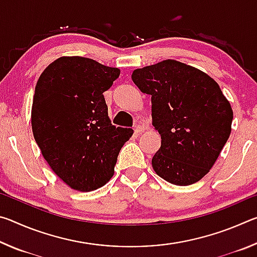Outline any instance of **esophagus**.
<instances>
[{
	"instance_id": "1",
	"label": "esophagus",
	"mask_w": 257,
	"mask_h": 257,
	"mask_svg": "<svg viewBox=\"0 0 257 257\" xmlns=\"http://www.w3.org/2000/svg\"><path fill=\"white\" fill-rule=\"evenodd\" d=\"M135 133L136 134H141V133H143L145 130V127L144 125H142V124H137V125H135Z\"/></svg>"
}]
</instances>
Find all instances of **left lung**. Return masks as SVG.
<instances>
[{
  "mask_svg": "<svg viewBox=\"0 0 257 257\" xmlns=\"http://www.w3.org/2000/svg\"><path fill=\"white\" fill-rule=\"evenodd\" d=\"M133 81L151 95L161 147L152 159L170 184H195L210 171L231 133L232 108L206 73L175 60L137 69Z\"/></svg>",
  "mask_w": 257,
  "mask_h": 257,
  "instance_id": "8db88e82",
  "label": "left lung"
}]
</instances>
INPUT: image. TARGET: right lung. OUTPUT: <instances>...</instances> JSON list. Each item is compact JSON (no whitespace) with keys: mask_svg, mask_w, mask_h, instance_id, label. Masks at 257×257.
<instances>
[{"mask_svg":"<svg viewBox=\"0 0 257 257\" xmlns=\"http://www.w3.org/2000/svg\"><path fill=\"white\" fill-rule=\"evenodd\" d=\"M120 75L92 59L67 56L47 67L35 87L33 134L55 175L79 191L111 179L133 129L113 125L103 93Z\"/></svg>","mask_w":257,"mask_h":257,"instance_id":"right-lung-1","label":"right lung"}]
</instances>
